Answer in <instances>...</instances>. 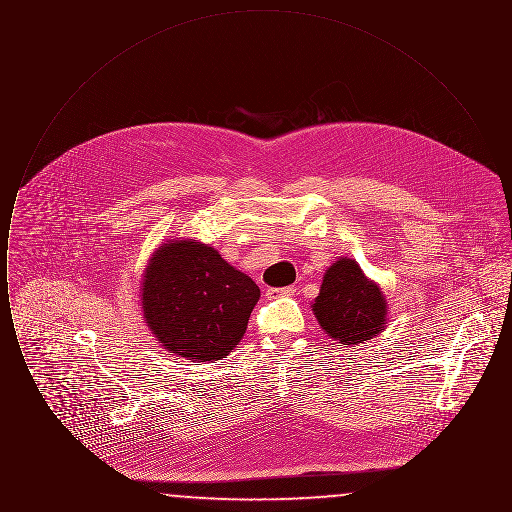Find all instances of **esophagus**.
Wrapping results in <instances>:
<instances>
[{"label": "esophagus", "mask_w": 512, "mask_h": 512, "mask_svg": "<svg viewBox=\"0 0 512 512\" xmlns=\"http://www.w3.org/2000/svg\"><path fill=\"white\" fill-rule=\"evenodd\" d=\"M270 297H292L295 295V288L293 286H286V288H272L268 290Z\"/></svg>", "instance_id": "obj_1"}]
</instances>
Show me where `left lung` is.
Listing matches in <instances>:
<instances>
[{
  "instance_id": "left-lung-1",
  "label": "left lung",
  "mask_w": 512,
  "mask_h": 512,
  "mask_svg": "<svg viewBox=\"0 0 512 512\" xmlns=\"http://www.w3.org/2000/svg\"><path fill=\"white\" fill-rule=\"evenodd\" d=\"M320 328L341 345H357L378 336L388 322V303L380 286L368 280L357 261L341 257L324 272L311 305Z\"/></svg>"
}]
</instances>
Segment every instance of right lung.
<instances>
[{"label":"right lung","instance_id":"1","mask_svg":"<svg viewBox=\"0 0 512 512\" xmlns=\"http://www.w3.org/2000/svg\"><path fill=\"white\" fill-rule=\"evenodd\" d=\"M259 286L211 245L169 240L142 282L147 328L167 351L197 363L219 361L244 338Z\"/></svg>","mask_w":512,"mask_h":512}]
</instances>
